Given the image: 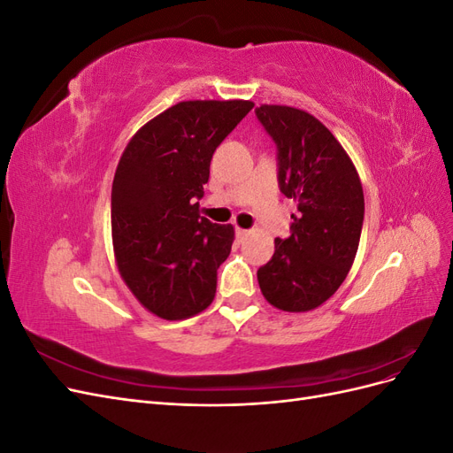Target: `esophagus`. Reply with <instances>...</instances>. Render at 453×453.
<instances>
[{"instance_id":"34e87169","label":"esophagus","mask_w":453,"mask_h":453,"mask_svg":"<svg viewBox=\"0 0 453 453\" xmlns=\"http://www.w3.org/2000/svg\"><path fill=\"white\" fill-rule=\"evenodd\" d=\"M250 234V230H245V228H236V238L242 242V240H245V236Z\"/></svg>"}]
</instances>
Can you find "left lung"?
I'll return each instance as SVG.
<instances>
[{
  "label": "left lung",
  "mask_w": 453,
  "mask_h": 453,
  "mask_svg": "<svg viewBox=\"0 0 453 453\" xmlns=\"http://www.w3.org/2000/svg\"><path fill=\"white\" fill-rule=\"evenodd\" d=\"M255 115L278 149L280 190L296 202L291 236L257 280L265 298L283 311H308L346 280L359 248L365 198L346 150L313 115L287 105H260Z\"/></svg>",
  "instance_id": "left-lung-1"
}]
</instances>
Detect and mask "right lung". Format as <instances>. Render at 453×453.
<instances>
[{
	"mask_svg": "<svg viewBox=\"0 0 453 453\" xmlns=\"http://www.w3.org/2000/svg\"><path fill=\"white\" fill-rule=\"evenodd\" d=\"M253 102H180L149 120L122 153L111 188L117 266L134 296L162 319L208 308L234 228L200 217L215 149Z\"/></svg>",
	"mask_w": 453,
	"mask_h": 453,
	"instance_id": "1",
	"label": "right lung"
}]
</instances>
